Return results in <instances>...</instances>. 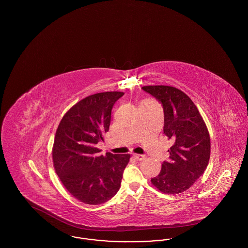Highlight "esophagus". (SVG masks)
I'll use <instances>...</instances> for the list:
<instances>
[{"mask_svg": "<svg viewBox=\"0 0 248 248\" xmlns=\"http://www.w3.org/2000/svg\"><path fill=\"white\" fill-rule=\"evenodd\" d=\"M134 157L137 160H139V161H142V160H144L146 158V155H144V154H134Z\"/></svg>", "mask_w": 248, "mask_h": 248, "instance_id": "1", "label": "esophagus"}]
</instances>
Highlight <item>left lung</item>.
Segmentation results:
<instances>
[{"mask_svg":"<svg viewBox=\"0 0 248 248\" xmlns=\"http://www.w3.org/2000/svg\"><path fill=\"white\" fill-rule=\"evenodd\" d=\"M142 89L163 104L164 133L174 141L168 150L169 160L163 163L152 184L164 193H181L206 169L211 152L209 132L197 107L181 90L168 85H147Z\"/></svg>","mask_w":248,"mask_h":248,"instance_id":"obj_1","label":"left lung"}]
</instances>
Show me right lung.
I'll list each match as a JSON object with an SVG mask.
<instances>
[{
    "label": "right lung",
    "instance_id": "right-lung-1",
    "mask_svg": "<svg viewBox=\"0 0 248 248\" xmlns=\"http://www.w3.org/2000/svg\"><path fill=\"white\" fill-rule=\"evenodd\" d=\"M124 92L86 96L65 113L56 132L53 164L63 186L77 200L101 204L118 191L130 154L101 155L96 144L104 140L111 109Z\"/></svg>",
    "mask_w": 248,
    "mask_h": 248
}]
</instances>
